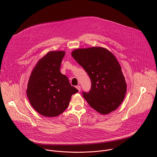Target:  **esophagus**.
Wrapping results in <instances>:
<instances>
[{
    "label": "esophagus",
    "instance_id": "obj_1",
    "mask_svg": "<svg viewBox=\"0 0 157 157\" xmlns=\"http://www.w3.org/2000/svg\"><path fill=\"white\" fill-rule=\"evenodd\" d=\"M76 88L78 89V90L79 92L80 90H81V86H76Z\"/></svg>",
    "mask_w": 157,
    "mask_h": 157
}]
</instances>
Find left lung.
Wrapping results in <instances>:
<instances>
[{"instance_id":"obj_1","label":"left lung","mask_w":157,"mask_h":157,"mask_svg":"<svg viewBox=\"0 0 157 157\" xmlns=\"http://www.w3.org/2000/svg\"><path fill=\"white\" fill-rule=\"evenodd\" d=\"M71 55L91 79L90 91L82 92L89 105L101 114L115 110L122 102L127 91L125 78L116 56L99 47L78 48Z\"/></svg>"}]
</instances>
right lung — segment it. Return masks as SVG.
I'll return each mask as SVG.
<instances>
[{"instance_id": "add662e5", "label": "right lung", "mask_w": 157, "mask_h": 157, "mask_svg": "<svg viewBox=\"0 0 157 157\" xmlns=\"http://www.w3.org/2000/svg\"><path fill=\"white\" fill-rule=\"evenodd\" d=\"M64 51H51L38 60L27 84V95L31 105L48 117L60 115L68 107L71 96L78 92L66 76L60 72Z\"/></svg>"}]
</instances>
